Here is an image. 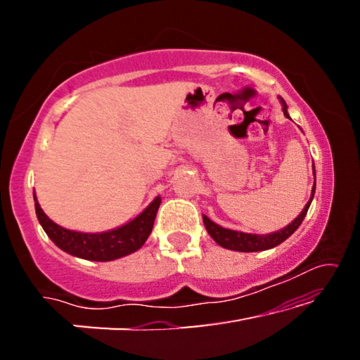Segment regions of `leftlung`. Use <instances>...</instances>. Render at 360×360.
Wrapping results in <instances>:
<instances>
[{
    "label": "left lung",
    "mask_w": 360,
    "mask_h": 360,
    "mask_svg": "<svg viewBox=\"0 0 360 360\" xmlns=\"http://www.w3.org/2000/svg\"><path fill=\"white\" fill-rule=\"evenodd\" d=\"M280 101H282V106H283V115L290 117L287 111V103L283 101V98H280ZM313 170H314V165H313ZM314 185H316V174H314ZM313 195H314V186L311 190V198H309L308 203L304 205L302 213H300L288 226H285L283 229L275 231V233H270V234H249V233H240V231L226 229L223 226L213 223V221L205 214H203V223H205L206 231H208V234L221 245V248L239 250V252H259V250H267V249L275 248V245L282 244L285 239H288L290 236L300 228V224L303 223L304 216L308 213L309 205H311Z\"/></svg>",
    "instance_id": "8db88e82"
}]
</instances>
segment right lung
<instances>
[{"instance_id": "obj_1", "label": "right lung", "mask_w": 360, "mask_h": 360, "mask_svg": "<svg viewBox=\"0 0 360 360\" xmlns=\"http://www.w3.org/2000/svg\"><path fill=\"white\" fill-rule=\"evenodd\" d=\"M34 201H36L39 223L57 248L75 257L96 260V262H108V260L124 257L141 249L152 233L157 210L160 206V196H157L139 216L120 228L105 231V233H78V231L62 228L51 218H47L41 205L37 203L36 195H34Z\"/></svg>"}]
</instances>
